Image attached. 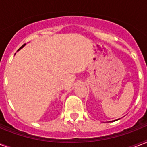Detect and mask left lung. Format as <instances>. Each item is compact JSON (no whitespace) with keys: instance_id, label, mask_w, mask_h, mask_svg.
Wrapping results in <instances>:
<instances>
[{"instance_id":"left-lung-1","label":"left lung","mask_w":147,"mask_h":147,"mask_svg":"<svg viewBox=\"0 0 147 147\" xmlns=\"http://www.w3.org/2000/svg\"><path fill=\"white\" fill-rule=\"evenodd\" d=\"M118 120H120V118H119V119H117V120H116V121H118Z\"/></svg>"}]
</instances>
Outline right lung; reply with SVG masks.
Masks as SVG:
<instances>
[{"label": "right lung", "instance_id": "add662e5", "mask_svg": "<svg viewBox=\"0 0 147 147\" xmlns=\"http://www.w3.org/2000/svg\"><path fill=\"white\" fill-rule=\"evenodd\" d=\"M25 45H26V44H24V45H23V46H22V47H20V49H18V50H17V52H18V51H19V50H20V49H22V48H23V47H24V46H25ZM15 54H16V53H15Z\"/></svg>", "mask_w": 147, "mask_h": 147}]
</instances>
